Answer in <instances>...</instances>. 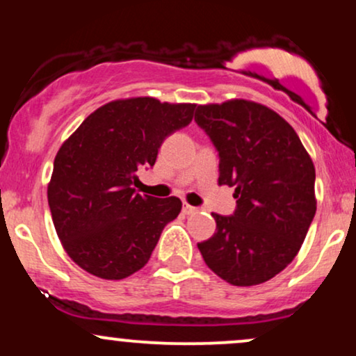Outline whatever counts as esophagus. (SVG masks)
Masks as SVG:
<instances>
[{"label": "esophagus", "instance_id": "obj_1", "mask_svg": "<svg viewBox=\"0 0 356 356\" xmlns=\"http://www.w3.org/2000/svg\"><path fill=\"white\" fill-rule=\"evenodd\" d=\"M182 211H184V214H195V212H197V207H194V206H189V204H184V207H182Z\"/></svg>", "mask_w": 356, "mask_h": 356}]
</instances>
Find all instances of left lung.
<instances>
[{
	"label": "left lung",
	"instance_id": "1",
	"mask_svg": "<svg viewBox=\"0 0 356 356\" xmlns=\"http://www.w3.org/2000/svg\"><path fill=\"white\" fill-rule=\"evenodd\" d=\"M197 124L219 155V186L234 187L231 216L197 244L206 264L234 286L275 277L295 259L316 212L314 165L283 117L248 100L199 105Z\"/></svg>",
	"mask_w": 356,
	"mask_h": 356
}]
</instances>
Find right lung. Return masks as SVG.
Segmentation results:
<instances>
[{
	"mask_svg": "<svg viewBox=\"0 0 356 356\" xmlns=\"http://www.w3.org/2000/svg\"><path fill=\"white\" fill-rule=\"evenodd\" d=\"M194 108L150 97L110 102L60 147L48 206L65 251L90 275H134L179 216V197L140 195L134 186L138 170L155 164L165 137L191 124Z\"/></svg>",
	"mask_w": 356,
	"mask_h": 356,
	"instance_id": "add662e5",
	"label": "right lung"
}]
</instances>
